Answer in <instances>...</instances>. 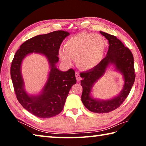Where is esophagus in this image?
I'll return each mask as SVG.
<instances>
[{
  "label": "esophagus",
  "mask_w": 146,
  "mask_h": 146,
  "mask_svg": "<svg viewBox=\"0 0 146 146\" xmlns=\"http://www.w3.org/2000/svg\"><path fill=\"white\" fill-rule=\"evenodd\" d=\"M75 76H76V80L78 81V82L81 80L80 75V74H79V73H78V72H76V73H75Z\"/></svg>",
  "instance_id": "esophagus-1"
}]
</instances>
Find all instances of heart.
Listing matches in <instances>:
<instances>
[{"label":"heart","mask_w":146,"mask_h":146,"mask_svg":"<svg viewBox=\"0 0 146 146\" xmlns=\"http://www.w3.org/2000/svg\"><path fill=\"white\" fill-rule=\"evenodd\" d=\"M106 42L100 35L80 33L66 41L64 50L59 51V57L66 64L75 58L76 64L83 70H91L98 66L104 58Z\"/></svg>","instance_id":"obj_1"}]
</instances>
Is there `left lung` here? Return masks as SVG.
Returning <instances> with one entry per match:
<instances>
[{"label": "left lung", "mask_w": 146, "mask_h": 146, "mask_svg": "<svg viewBox=\"0 0 146 146\" xmlns=\"http://www.w3.org/2000/svg\"><path fill=\"white\" fill-rule=\"evenodd\" d=\"M100 33L108 40V51L106 57L98 66L80 73L82 78L80 83L83 88L81 100L90 111L107 113L119 107L129 95L135 79L134 58L129 49L115 36L102 31ZM111 65L114 66L115 69L123 76L125 82L123 90L118 96L110 100H101L94 98L91 94L92 87Z\"/></svg>", "instance_id": "8db88e82"}]
</instances>
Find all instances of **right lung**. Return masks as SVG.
Returning <instances> with one entry per match:
<instances>
[{"instance_id":"1","label":"right lung","mask_w":146,"mask_h":146,"mask_svg":"<svg viewBox=\"0 0 146 146\" xmlns=\"http://www.w3.org/2000/svg\"><path fill=\"white\" fill-rule=\"evenodd\" d=\"M70 35L62 30L39 35L24 42L15 54L11 77L17 100L25 110L37 117L50 118L59 114L63 110L69 91L76 82L75 71L70 69L62 71L56 66L59 60L60 44ZM33 52L45 56L50 68L46 82L36 95H30L25 91L21 72L23 60Z\"/></svg>"}]
</instances>
